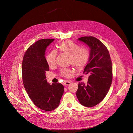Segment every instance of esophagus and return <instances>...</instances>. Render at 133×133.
I'll return each mask as SVG.
<instances>
[{
	"label": "esophagus",
	"instance_id": "obj_1",
	"mask_svg": "<svg viewBox=\"0 0 133 133\" xmlns=\"http://www.w3.org/2000/svg\"><path fill=\"white\" fill-rule=\"evenodd\" d=\"M70 82H69V81H67V82H65L64 83V85H65V86H68V85H70Z\"/></svg>",
	"mask_w": 133,
	"mask_h": 133
}]
</instances>
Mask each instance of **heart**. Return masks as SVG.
Listing matches in <instances>:
<instances>
[{"label": "heart", "mask_w": 133, "mask_h": 133, "mask_svg": "<svg viewBox=\"0 0 133 133\" xmlns=\"http://www.w3.org/2000/svg\"><path fill=\"white\" fill-rule=\"evenodd\" d=\"M57 48L61 52L69 56V62L77 69H81L88 63L90 53L87 48H81V46L71 41L63 42L57 46ZM57 54L55 51H51L46 56V60L50 67H52L56 64ZM72 70L70 69H64L61 71L63 76L69 77Z\"/></svg>", "instance_id": "obj_1"}]
</instances>
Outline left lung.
Instances as JSON below:
<instances>
[{
    "mask_svg": "<svg viewBox=\"0 0 133 133\" xmlns=\"http://www.w3.org/2000/svg\"><path fill=\"white\" fill-rule=\"evenodd\" d=\"M90 48V58L84 70L89 74L87 85L79 83L76 96L83 106L91 107L101 103L106 96L112 79V65L106 47L96 38L83 37L78 39Z\"/></svg>",
    "mask_w": 133,
    "mask_h": 133,
    "instance_id": "1",
    "label": "left lung"
}]
</instances>
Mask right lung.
<instances>
[{"mask_svg":"<svg viewBox=\"0 0 133 133\" xmlns=\"http://www.w3.org/2000/svg\"><path fill=\"white\" fill-rule=\"evenodd\" d=\"M54 39H43L31 45L26 51L22 63L23 81L25 90L34 104L45 111L57 107L64 91L61 83H48L46 72L49 67L45 57L47 47Z\"/></svg>","mask_w":133,"mask_h":133,"instance_id":"obj_1","label":"right lung"}]
</instances>
